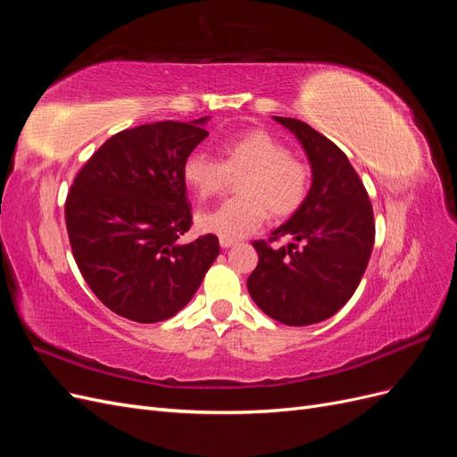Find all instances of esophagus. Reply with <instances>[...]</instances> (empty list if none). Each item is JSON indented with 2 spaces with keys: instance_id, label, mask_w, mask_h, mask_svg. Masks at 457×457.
I'll use <instances>...</instances> for the list:
<instances>
[{
  "instance_id": "34e87169",
  "label": "esophagus",
  "mask_w": 457,
  "mask_h": 457,
  "mask_svg": "<svg viewBox=\"0 0 457 457\" xmlns=\"http://www.w3.org/2000/svg\"><path fill=\"white\" fill-rule=\"evenodd\" d=\"M219 244H220V247H223V250H227V247L234 245V240H227V238H220V240H219Z\"/></svg>"
}]
</instances>
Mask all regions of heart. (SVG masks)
<instances>
[{"mask_svg":"<svg viewBox=\"0 0 457 457\" xmlns=\"http://www.w3.org/2000/svg\"><path fill=\"white\" fill-rule=\"evenodd\" d=\"M223 160L204 152H192L183 163V177L200 198L217 196L230 183V175H241L242 196L220 204L198 215L204 232L227 240H240L255 232L269 212L287 217L299 210L307 196L309 171L305 163L287 156L286 146L265 129H250L232 137L220 146Z\"/></svg>","mask_w":457,"mask_h":457,"instance_id":"obj_1","label":"heart"}]
</instances>
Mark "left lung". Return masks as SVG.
Masks as SVG:
<instances>
[{"instance_id": "left-lung-1", "label": "left lung", "mask_w": 457, "mask_h": 457, "mask_svg": "<svg viewBox=\"0 0 457 457\" xmlns=\"http://www.w3.org/2000/svg\"><path fill=\"white\" fill-rule=\"evenodd\" d=\"M274 120L305 150L312 185L269 242H253L259 262L247 292L276 322L309 326L334 316L353 297L368 267L376 223L368 192L345 152L305 121ZM282 236L293 242L274 248L270 242Z\"/></svg>"}]
</instances>
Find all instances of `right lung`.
Masks as SVG:
<instances>
[{"instance_id": "add662e5", "label": "right lung", "mask_w": 457, "mask_h": 457, "mask_svg": "<svg viewBox=\"0 0 457 457\" xmlns=\"http://www.w3.org/2000/svg\"><path fill=\"white\" fill-rule=\"evenodd\" d=\"M205 118L120 131L95 152L66 196V230L91 292L133 322L168 320L196 294L219 255L215 234L190 244L183 163Z\"/></svg>"}]
</instances>
